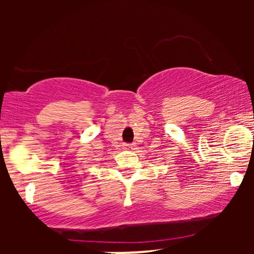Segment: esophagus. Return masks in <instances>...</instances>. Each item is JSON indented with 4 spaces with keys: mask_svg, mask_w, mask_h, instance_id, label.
Instances as JSON below:
<instances>
[{
    "mask_svg": "<svg viewBox=\"0 0 254 254\" xmlns=\"http://www.w3.org/2000/svg\"><path fill=\"white\" fill-rule=\"evenodd\" d=\"M125 147H127V149H132V148H133V144H125Z\"/></svg>",
    "mask_w": 254,
    "mask_h": 254,
    "instance_id": "1",
    "label": "esophagus"
}]
</instances>
